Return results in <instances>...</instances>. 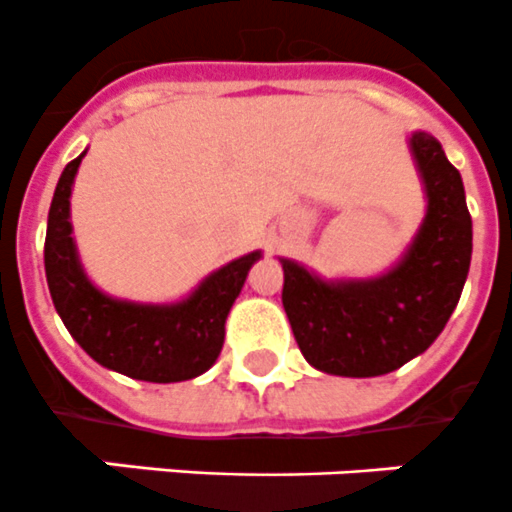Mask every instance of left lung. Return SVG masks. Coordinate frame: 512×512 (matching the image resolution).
<instances>
[{"label":"left lung","mask_w":512,"mask_h":512,"mask_svg":"<svg viewBox=\"0 0 512 512\" xmlns=\"http://www.w3.org/2000/svg\"><path fill=\"white\" fill-rule=\"evenodd\" d=\"M426 185L424 225L406 259L368 281L317 279L281 259V304L309 365L370 378L401 368L437 340L462 294L472 259V218L459 170L431 134L411 137Z\"/></svg>","instance_id":"obj_1"}]
</instances>
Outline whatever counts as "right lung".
I'll return each instance as SVG.
<instances>
[{
    "label": "right lung",
    "mask_w": 512,
    "mask_h": 512,
    "mask_svg": "<svg viewBox=\"0 0 512 512\" xmlns=\"http://www.w3.org/2000/svg\"><path fill=\"white\" fill-rule=\"evenodd\" d=\"M83 154L65 164L45 236V276L60 320L103 368L149 383L190 381L218 360L225 317L261 253L253 251L225 264L190 299L170 307L106 297L86 279L70 238V185Z\"/></svg>",
    "instance_id": "1"
}]
</instances>
